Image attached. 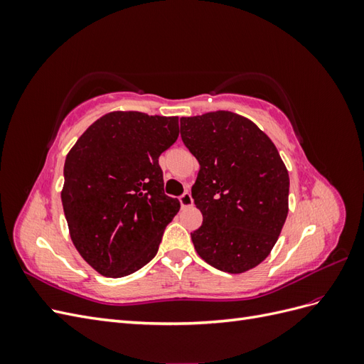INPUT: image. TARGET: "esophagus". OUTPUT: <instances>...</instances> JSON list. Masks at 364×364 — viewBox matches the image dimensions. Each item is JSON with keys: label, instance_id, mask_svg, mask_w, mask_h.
Returning <instances> with one entry per match:
<instances>
[{"label": "esophagus", "instance_id": "1", "mask_svg": "<svg viewBox=\"0 0 364 364\" xmlns=\"http://www.w3.org/2000/svg\"><path fill=\"white\" fill-rule=\"evenodd\" d=\"M179 202H181V206L182 208H190V206H193V196H191V193H183L181 197H179Z\"/></svg>", "mask_w": 364, "mask_h": 364}]
</instances>
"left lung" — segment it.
<instances>
[{
  "instance_id": "1",
  "label": "left lung",
  "mask_w": 364,
  "mask_h": 364,
  "mask_svg": "<svg viewBox=\"0 0 364 364\" xmlns=\"http://www.w3.org/2000/svg\"><path fill=\"white\" fill-rule=\"evenodd\" d=\"M181 136L200 164L191 188L202 226L196 252L228 273L269 257L289 214L290 178L272 139L246 117L215 111L181 118Z\"/></svg>"
}]
</instances>
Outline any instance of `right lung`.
Wrapping results in <instances>:
<instances>
[{"instance_id":"1","label":"right lung","mask_w":364,"mask_h":364,"mask_svg":"<svg viewBox=\"0 0 364 364\" xmlns=\"http://www.w3.org/2000/svg\"><path fill=\"white\" fill-rule=\"evenodd\" d=\"M179 118L115 111L98 118L68 151L60 193L70 237L103 277L123 278L156 255L181 203L164 194L161 153Z\"/></svg>"}]
</instances>
